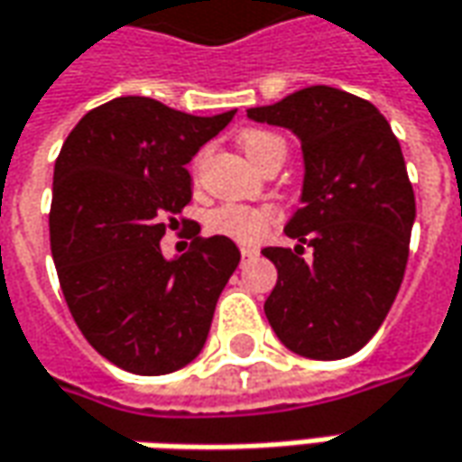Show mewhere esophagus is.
I'll return each mask as SVG.
<instances>
[{
    "instance_id": "obj_1",
    "label": "esophagus",
    "mask_w": 462,
    "mask_h": 462,
    "mask_svg": "<svg viewBox=\"0 0 462 462\" xmlns=\"http://www.w3.org/2000/svg\"><path fill=\"white\" fill-rule=\"evenodd\" d=\"M240 253H243V257H255L260 250H257L255 245H243V247H240Z\"/></svg>"
}]
</instances>
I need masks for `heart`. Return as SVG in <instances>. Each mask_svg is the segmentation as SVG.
I'll return each instance as SVG.
<instances>
[{
  "label": "heart",
  "mask_w": 462,
  "mask_h": 462,
  "mask_svg": "<svg viewBox=\"0 0 462 462\" xmlns=\"http://www.w3.org/2000/svg\"><path fill=\"white\" fill-rule=\"evenodd\" d=\"M240 143H243L245 153L255 164L265 153H285L283 139L271 134V131H260V128H253V131L243 134ZM273 225H275V212H273L271 207L219 205L207 215V227L209 230L217 232V235H225V237H232L237 243H257L265 232L271 230Z\"/></svg>",
  "instance_id": "b5f03b06"
}]
</instances>
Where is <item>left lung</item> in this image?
<instances>
[{
    "label": "left lung",
    "instance_id": "left-lung-1",
    "mask_svg": "<svg viewBox=\"0 0 462 462\" xmlns=\"http://www.w3.org/2000/svg\"><path fill=\"white\" fill-rule=\"evenodd\" d=\"M247 116L291 128L306 159L303 205L285 227L296 250H263L278 268L265 316L300 356H351L387 319L410 257L415 191L400 141L369 100L328 86Z\"/></svg>",
    "mask_w": 462,
    "mask_h": 462
}]
</instances>
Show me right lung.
<instances>
[{"mask_svg": "<svg viewBox=\"0 0 462 462\" xmlns=\"http://www.w3.org/2000/svg\"><path fill=\"white\" fill-rule=\"evenodd\" d=\"M232 116L124 96L88 111L60 149L50 205L60 288L88 344L125 372L189 364L240 263L225 235L197 237L174 260L159 245L191 202V156Z\"/></svg>", "mask_w": 462, "mask_h": 462, "instance_id": "add662e5", "label": "right lung"}]
</instances>
